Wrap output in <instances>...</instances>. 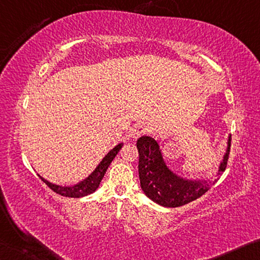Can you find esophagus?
Here are the masks:
<instances>
[{"label": "esophagus", "instance_id": "1", "mask_svg": "<svg viewBox=\"0 0 260 260\" xmlns=\"http://www.w3.org/2000/svg\"><path fill=\"white\" fill-rule=\"evenodd\" d=\"M147 133V127L143 124H136L130 129V137L137 139Z\"/></svg>", "mask_w": 260, "mask_h": 260}]
</instances>
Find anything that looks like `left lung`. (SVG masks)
I'll list each match as a JSON object with an SVG mask.
<instances>
[{"label":"left lung","instance_id":"left-lung-1","mask_svg":"<svg viewBox=\"0 0 260 260\" xmlns=\"http://www.w3.org/2000/svg\"><path fill=\"white\" fill-rule=\"evenodd\" d=\"M231 137L228 139L226 152L219 164L218 173L213 181L188 180L173 173L164 161L159 144L149 136L137 141L139 153L138 173L144 193L153 202L162 207L175 208L189 203L208 191L225 171L230 152Z\"/></svg>","mask_w":260,"mask_h":260}]
</instances>
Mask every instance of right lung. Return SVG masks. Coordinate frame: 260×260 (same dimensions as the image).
I'll list each match as a JSON object with an SVG mask.
<instances>
[{"instance_id": "add662e5", "label": "right lung", "mask_w": 260, "mask_h": 260, "mask_svg": "<svg viewBox=\"0 0 260 260\" xmlns=\"http://www.w3.org/2000/svg\"><path fill=\"white\" fill-rule=\"evenodd\" d=\"M123 145V143L118 144L114 147L113 150H110L108 154L106 155L105 158L102 159V161L99 164L96 169H95L91 174H89L85 180L78 182L77 185L73 186H59V185H54L50 181L45 180V179L42 178V180L46 183L50 188L55 191V193L61 195V197H67V198H82L86 197V195H89L91 193H94L95 190L99 188L100 182L105 177V173L109 167L110 162L114 160V158L116 157V154L119 152L121 147Z\"/></svg>"}]
</instances>
